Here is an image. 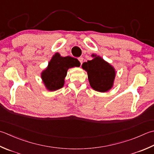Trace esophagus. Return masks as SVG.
<instances>
[{"mask_svg": "<svg viewBox=\"0 0 154 154\" xmlns=\"http://www.w3.org/2000/svg\"><path fill=\"white\" fill-rule=\"evenodd\" d=\"M79 59V62L81 63V65L82 64L83 62V57H79V59Z\"/></svg>", "mask_w": 154, "mask_h": 154, "instance_id": "34e87169", "label": "esophagus"}]
</instances>
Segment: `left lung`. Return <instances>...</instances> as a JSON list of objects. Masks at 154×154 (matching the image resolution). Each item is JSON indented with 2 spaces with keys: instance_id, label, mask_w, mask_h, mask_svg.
Masks as SVG:
<instances>
[{
  "instance_id": "8db88e82",
  "label": "left lung",
  "mask_w": 154,
  "mask_h": 154,
  "mask_svg": "<svg viewBox=\"0 0 154 154\" xmlns=\"http://www.w3.org/2000/svg\"><path fill=\"white\" fill-rule=\"evenodd\" d=\"M91 57L93 59L83 63L81 67L87 71L90 86L95 91L107 92L113 86L116 69L96 54H92Z\"/></svg>"
}]
</instances>
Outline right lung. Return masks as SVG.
Returning a JSON list of instances; mask_svg holds the SVG:
<instances>
[{
    "label": "right lung",
    "instance_id": "1",
    "mask_svg": "<svg viewBox=\"0 0 154 154\" xmlns=\"http://www.w3.org/2000/svg\"><path fill=\"white\" fill-rule=\"evenodd\" d=\"M80 65L77 59L70 56L62 57L59 53H55L41 74L46 89L48 91H54L62 88L64 86L68 69L79 67Z\"/></svg>",
    "mask_w": 154,
    "mask_h": 154
}]
</instances>
